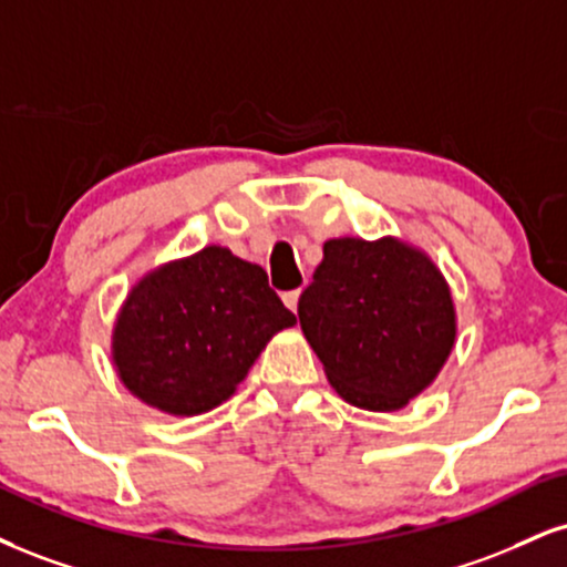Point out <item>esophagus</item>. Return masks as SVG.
Here are the masks:
<instances>
[{"instance_id":"esophagus-1","label":"esophagus","mask_w":567,"mask_h":567,"mask_svg":"<svg viewBox=\"0 0 567 567\" xmlns=\"http://www.w3.org/2000/svg\"><path fill=\"white\" fill-rule=\"evenodd\" d=\"M298 298H301V290L282 292V301H285V306H288L290 311H298Z\"/></svg>"}]
</instances>
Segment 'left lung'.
I'll return each instance as SVG.
<instances>
[{
    "mask_svg": "<svg viewBox=\"0 0 567 567\" xmlns=\"http://www.w3.org/2000/svg\"><path fill=\"white\" fill-rule=\"evenodd\" d=\"M298 319L330 385L370 412H393L425 391L456 336L446 279L393 237L327 240Z\"/></svg>",
    "mask_w": 567,
    "mask_h": 567,
    "instance_id": "obj_1",
    "label": "left lung"
}]
</instances>
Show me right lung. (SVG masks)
Wrapping results in <instances>:
<instances>
[{"label":"right lung","mask_w":567,"mask_h":567,"mask_svg":"<svg viewBox=\"0 0 567 567\" xmlns=\"http://www.w3.org/2000/svg\"><path fill=\"white\" fill-rule=\"evenodd\" d=\"M292 324L261 266L208 245L134 285L113 361L136 399L189 417L227 401L269 338Z\"/></svg>","instance_id":"add662e5"}]
</instances>
